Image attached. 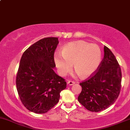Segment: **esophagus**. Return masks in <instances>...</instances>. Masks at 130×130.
I'll use <instances>...</instances> for the list:
<instances>
[{"mask_svg": "<svg viewBox=\"0 0 130 130\" xmlns=\"http://www.w3.org/2000/svg\"><path fill=\"white\" fill-rule=\"evenodd\" d=\"M74 84L75 82L72 81V80H69V81H68V84L69 85V86H72V85H74Z\"/></svg>", "mask_w": 130, "mask_h": 130, "instance_id": "34e87169", "label": "esophagus"}]
</instances>
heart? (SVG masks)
Wrapping results in <instances>:
<instances>
[{
    "label": "heart",
    "instance_id": "b5f03b06",
    "mask_svg": "<svg viewBox=\"0 0 130 130\" xmlns=\"http://www.w3.org/2000/svg\"><path fill=\"white\" fill-rule=\"evenodd\" d=\"M102 51L97 44L79 40L68 43L61 54L54 55V61L60 75L64 76L74 69L79 76L86 78L95 72L101 63Z\"/></svg>",
    "mask_w": 130,
    "mask_h": 130
}]
</instances>
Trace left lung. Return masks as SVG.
I'll return each mask as SVG.
<instances>
[{"instance_id":"1","label":"left lung","mask_w":130,"mask_h":130,"mask_svg":"<svg viewBox=\"0 0 130 130\" xmlns=\"http://www.w3.org/2000/svg\"><path fill=\"white\" fill-rule=\"evenodd\" d=\"M121 68L111 50L104 46V57L98 69L80 82L78 101L89 111L107 109L115 103L121 86Z\"/></svg>"}]
</instances>
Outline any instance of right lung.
<instances>
[{
  "label": "right lung",
  "mask_w": 130,
  "mask_h": 130,
  "mask_svg": "<svg viewBox=\"0 0 130 130\" xmlns=\"http://www.w3.org/2000/svg\"><path fill=\"white\" fill-rule=\"evenodd\" d=\"M56 37L44 38L30 46L21 58L16 86L21 102L29 111L44 113L57 104L65 79L57 75L54 54Z\"/></svg>",
  "instance_id": "obj_1"
}]
</instances>
